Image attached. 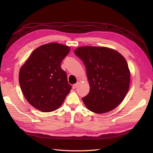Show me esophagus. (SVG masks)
Wrapping results in <instances>:
<instances>
[{"label": "esophagus", "instance_id": "obj_1", "mask_svg": "<svg viewBox=\"0 0 153 153\" xmlns=\"http://www.w3.org/2000/svg\"><path fill=\"white\" fill-rule=\"evenodd\" d=\"M79 84H80V82H78L76 84H74L73 85V89H76V88H77V87L78 86V85H79Z\"/></svg>", "mask_w": 153, "mask_h": 153}]
</instances>
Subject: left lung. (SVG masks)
I'll return each instance as SVG.
<instances>
[{"label":"left lung","mask_w":153,"mask_h":153,"mask_svg":"<svg viewBox=\"0 0 153 153\" xmlns=\"http://www.w3.org/2000/svg\"><path fill=\"white\" fill-rule=\"evenodd\" d=\"M75 53L86 68L90 91L82 98L91 112L103 114L121 104L127 94L130 71L126 60L115 50L108 47H81Z\"/></svg>","instance_id":"left-lung-1"}]
</instances>
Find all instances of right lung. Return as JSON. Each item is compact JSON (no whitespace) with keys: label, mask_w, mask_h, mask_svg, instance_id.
I'll return each instance as SVG.
<instances>
[{"label":"right lung","mask_w":153,"mask_h":153,"mask_svg":"<svg viewBox=\"0 0 153 153\" xmlns=\"http://www.w3.org/2000/svg\"><path fill=\"white\" fill-rule=\"evenodd\" d=\"M70 48L57 43L41 45L32 52L19 72V84L27 101L43 112L63 103L71 89L61 67Z\"/></svg>","instance_id":"obj_1"}]
</instances>
